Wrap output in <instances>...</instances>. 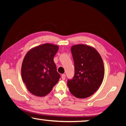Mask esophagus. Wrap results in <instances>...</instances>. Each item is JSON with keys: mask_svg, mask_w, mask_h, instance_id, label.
Instances as JSON below:
<instances>
[{"mask_svg": "<svg viewBox=\"0 0 126 126\" xmlns=\"http://www.w3.org/2000/svg\"><path fill=\"white\" fill-rule=\"evenodd\" d=\"M65 76H65V74H63V75H62L61 78H62V79H63V80H64L65 79Z\"/></svg>", "mask_w": 126, "mask_h": 126, "instance_id": "34e87169", "label": "esophagus"}]
</instances>
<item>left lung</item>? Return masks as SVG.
Returning a JSON list of instances; mask_svg holds the SVG:
<instances>
[{"mask_svg":"<svg viewBox=\"0 0 126 126\" xmlns=\"http://www.w3.org/2000/svg\"><path fill=\"white\" fill-rule=\"evenodd\" d=\"M75 73L67 84L76 97L84 99L92 95L102 84L104 66L99 52L92 46L77 44L71 47Z\"/></svg>","mask_w":126,"mask_h":126,"instance_id":"left-lung-1","label":"left lung"}]
</instances>
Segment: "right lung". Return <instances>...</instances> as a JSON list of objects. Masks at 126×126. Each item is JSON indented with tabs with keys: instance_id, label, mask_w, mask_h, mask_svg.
Returning a JSON list of instances; mask_svg holds the SVG:
<instances>
[{
	"instance_id": "1",
	"label": "right lung",
	"mask_w": 126,
	"mask_h": 126,
	"mask_svg": "<svg viewBox=\"0 0 126 126\" xmlns=\"http://www.w3.org/2000/svg\"><path fill=\"white\" fill-rule=\"evenodd\" d=\"M59 46L46 43L31 49L22 62L21 75L27 89L34 95H47L59 81L54 57Z\"/></svg>"
}]
</instances>
